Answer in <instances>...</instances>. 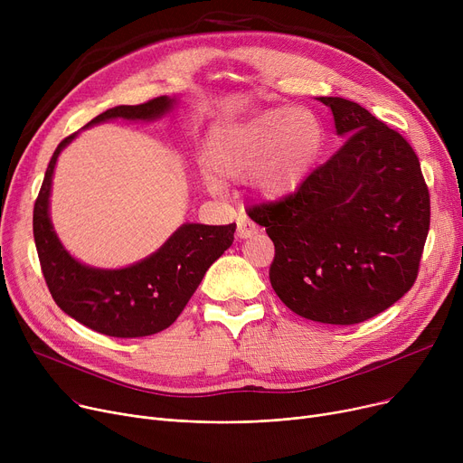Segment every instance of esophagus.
I'll return each instance as SVG.
<instances>
[{"instance_id":"34e87169","label":"esophagus","mask_w":463,"mask_h":463,"mask_svg":"<svg viewBox=\"0 0 463 463\" xmlns=\"http://www.w3.org/2000/svg\"><path fill=\"white\" fill-rule=\"evenodd\" d=\"M236 225H238L236 236H238L240 240H246V238H251L253 234H257V227L250 222V219H248L246 215H240Z\"/></svg>"}]
</instances>
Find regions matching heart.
I'll return each mask as SVG.
<instances>
[{
	"mask_svg": "<svg viewBox=\"0 0 463 463\" xmlns=\"http://www.w3.org/2000/svg\"><path fill=\"white\" fill-rule=\"evenodd\" d=\"M321 148V129L304 109H276L238 124L215 128L204 144V185L222 193L223 182L250 185L262 201L293 194L307 176Z\"/></svg>",
	"mask_w": 463,
	"mask_h": 463,
	"instance_id": "b5f03b06",
	"label": "heart"
}]
</instances>
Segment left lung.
<instances>
[{
  "mask_svg": "<svg viewBox=\"0 0 463 463\" xmlns=\"http://www.w3.org/2000/svg\"><path fill=\"white\" fill-rule=\"evenodd\" d=\"M345 142L279 203L250 208L276 246L270 283L304 319L356 325L391 307L419 274L430 193L417 154L358 103L317 97Z\"/></svg>",
  "mask_w": 463,
  "mask_h": 463,
  "instance_id": "left-lung-1",
  "label": "left lung"
}]
</instances>
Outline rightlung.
<instances>
[{
    "label": "right lung",
    "instance_id": "1",
    "mask_svg": "<svg viewBox=\"0 0 463 463\" xmlns=\"http://www.w3.org/2000/svg\"><path fill=\"white\" fill-rule=\"evenodd\" d=\"M176 105L161 95L142 105H119L93 118L91 128L110 119L154 121ZM79 133L63 138L44 173L33 208V238L48 290L69 317L112 337H144L173 325L197 290L206 270L234 240L236 223H184L165 244L126 269H95L72 257L51 222V193L56 161Z\"/></svg>",
    "mask_w": 463,
    "mask_h": 463
}]
</instances>
